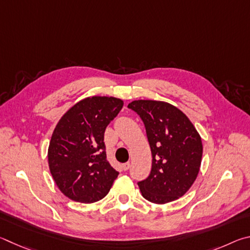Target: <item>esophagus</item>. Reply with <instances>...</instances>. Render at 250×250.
Here are the masks:
<instances>
[{"label":"esophagus","instance_id":"obj_1","mask_svg":"<svg viewBox=\"0 0 250 250\" xmlns=\"http://www.w3.org/2000/svg\"><path fill=\"white\" fill-rule=\"evenodd\" d=\"M129 168H130V163H125L124 165H123V169H124L125 171L126 170H128Z\"/></svg>","mask_w":250,"mask_h":250}]
</instances>
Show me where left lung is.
<instances>
[{"instance_id": "left-lung-1", "label": "left lung", "mask_w": 250, "mask_h": 250, "mask_svg": "<svg viewBox=\"0 0 250 250\" xmlns=\"http://www.w3.org/2000/svg\"><path fill=\"white\" fill-rule=\"evenodd\" d=\"M128 108L141 116L152 155L150 174L138 182L142 194L156 204L172 202L198 177L203 152L200 135L186 114L169 103L138 100Z\"/></svg>"}]
</instances>
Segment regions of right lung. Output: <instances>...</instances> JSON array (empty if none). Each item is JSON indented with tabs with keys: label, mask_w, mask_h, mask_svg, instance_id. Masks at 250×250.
<instances>
[{
	"label": "right lung",
	"mask_w": 250,
	"mask_h": 250,
	"mask_svg": "<svg viewBox=\"0 0 250 250\" xmlns=\"http://www.w3.org/2000/svg\"><path fill=\"white\" fill-rule=\"evenodd\" d=\"M123 101L92 96L65 112L52 133L48 164L57 187L69 199L93 203L103 199L118 176L106 159L104 132Z\"/></svg>",
	"instance_id": "add662e5"
}]
</instances>
